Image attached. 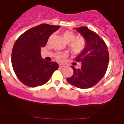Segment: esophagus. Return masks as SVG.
I'll list each match as a JSON object with an SVG mask.
<instances>
[{"label": "esophagus", "instance_id": "1", "mask_svg": "<svg viewBox=\"0 0 124 124\" xmlns=\"http://www.w3.org/2000/svg\"><path fill=\"white\" fill-rule=\"evenodd\" d=\"M59 66H60V68H64L65 66L63 64H59Z\"/></svg>", "mask_w": 124, "mask_h": 124}]
</instances>
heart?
Segmentation results:
<instances>
[{
  "label": "heart",
  "instance_id": "heart-1",
  "mask_svg": "<svg viewBox=\"0 0 124 124\" xmlns=\"http://www.w3.org/2000/svg\"><path fill=\"white\" fill-rule=\"evenodd\" d=\"M63 38L66 43H70V48L72 53L74 54H79L83 51L86 47V41L83 37H77L73 32L71 31H65L63 33ZM66 56V53H60L57 54L58 60H61Z\"/></svg>",
  "mask_w": 124,
  "mask_h": 124
}]
</instances>
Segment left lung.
Instances as JSON below:
<instances>
[{"instance_id":"left-lung-1","label":"left lung","mask_w":124,"mask_h":124,"mask_svg":"<svg viewBox=\"0 0 124 124\" xmlns=\"http://www.w3.org/2000/svg\"><path fill=\"white\" fill-rule=\"evenodd\" d=\"M75 29L84 38L86 47L76 58V61L81 64V68L77 70L72 66L74 73L66 79L76 87L90 88L104 76L109 64V52L104 41L87 27Z\"/></svg>"}]
</instances>
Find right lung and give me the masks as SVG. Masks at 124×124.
<instances>
[{
    "mask_svg": "<svg viewBox=\"0 0 124 124\" xmlns=\"http://www.w3.org/2000/svg\"><path fill=\"white\" fill-rule=\"evenodd\" d=\"M60 26L41 24L25 31L15 41L12 52V64L15 74L29 87L41 86L48 81L58 69L56 62L41 58V48L46 45L51 34Z\"/></svg>",
    "mask_w": 124,
    "mask_h": 124,
    "instance_id": "obj_1",
    "label": "right lung"
}]
</instances>
